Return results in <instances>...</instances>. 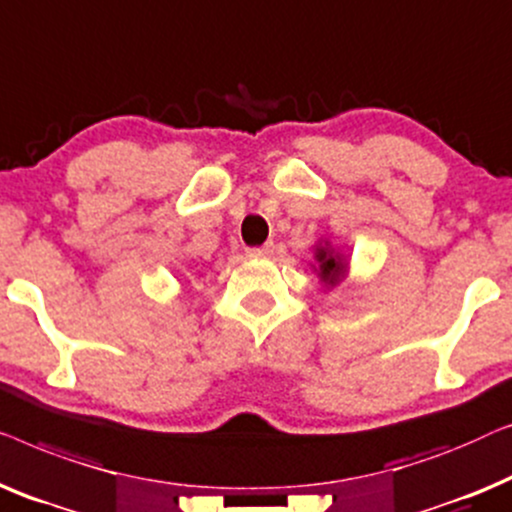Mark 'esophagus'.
Here are the masks:
<instances>
[{
  "mask_svg": "<svg viewBox=\"0 0 512 512\" xmlns=\"http://www.w3.org/2000/svg\"><path fill=\"white\" fill-rule=\"evenodd\" d=\"M273 253V243H266V246L259 248H248V257H269Z\"/></svg>",
  "mask_w": 512,
  "mask_h": 512,
  "instance_id": "esophagus-1",
  "label": "esophagus"
}]
</instances>
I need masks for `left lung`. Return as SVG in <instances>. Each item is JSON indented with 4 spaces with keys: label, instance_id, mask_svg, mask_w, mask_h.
I'll return each mask as SVG.
<instances>
[{
    "label": "left lung",
    "instance_id": "1",
    "mask_svg": "<svg viewBox=\"0 0 512 512\" xmlns=\"http://www.w3.org/2000/svg\"><path fill=\"white\" fill-rule=\"evenodd\" d=\"M348 257H345L341 250L331 246V241L320 239L313 246V271L318 273L320 283L327 287V290H334L336 285H341L345 276H348Z\"/></svg>",
    "mask_w": 512,
    "mask_h": 512
}]
</instances>
